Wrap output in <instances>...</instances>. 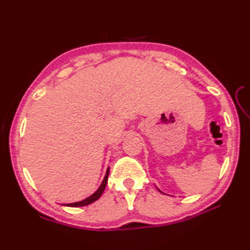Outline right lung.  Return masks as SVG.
<instances>
[{
  "mask_svg": "<svg viewBox=\"0 0 250 250\" xmlns=\"http://www.w3.org/2000/svg\"><path fill=\"white\" fill-rule=\"evenodd\" d=\"M108 174H109V168H107V171H106V174H105V177H104V179H103V182H102V184H101V186H100V188L95 191V192L92 194V195H90L89 198H87V199H84V200H83V201H81V202H76V203H71V204H66L67 206H71V207H79V206H86V205H89V204H91V203H93V202H95L97 201L101 195H102V193H103V191H104V189H105V187H106V184H107V178H108Z\"/></svg>",
  "mask_w": 250,
  "mask_h": 250,
  "instance_id": "obj_1",
  "label": "right lung"
}]
</instances>
